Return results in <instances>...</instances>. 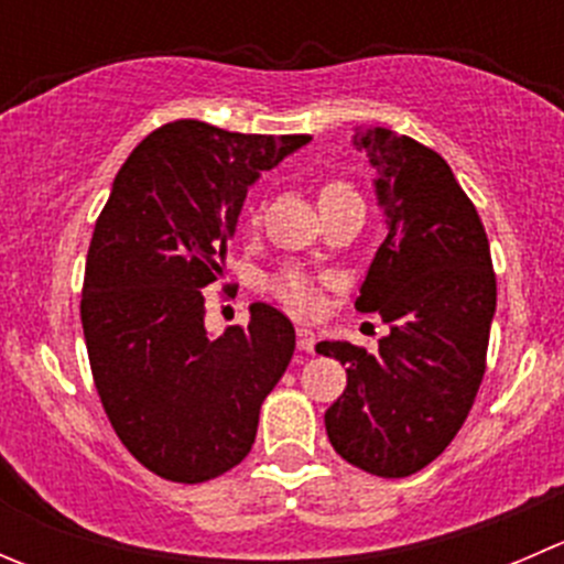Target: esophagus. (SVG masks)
<instances>
[{
	"label": "esophagus",
	"instance_id": "34e87169",
	"mask_svg": "<svg viewBox=\"0 0 564 564\" xmlns=\"http://www.w3.org/2000/svg\"><path fill=\"white\" fill-rule=\"evenodd\" d=\"M297 346H300V351H314V346H316V335H314V329L311 327H297Z\"/></svg>",
	"mask_w": 564,
	"mask_h": 564
}]
</instances>
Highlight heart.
<instances>
[{"instance_id": "obj_1", "label": "heart", "mask_w": 564, "mask_h": 564, "mask_svg": "<svg viewBox=\"0 0 564 564\" xmlns=\"http://www.w3.org/2000/svg\"><path fill=\"white\" fill-rule=\"evenodd\" d=\"M340 193H355V191H351L346 182H338V180L324 182L322 191H318V202H322V198L340 196ZM270 289L272 294L286 305V308L294 311V314H314L318 308V292L314 281H311L308 275H303V272H294V270L281 272L278 278H272Z\"/></svg>"}]
</instances>
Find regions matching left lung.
<instances>
[{"label": "left lung", "instance_id": "1", "mask_svg": "<svg viewBox=\"0 0 564 564\" xmlns=\"http://www.w3.org/2000/svg\"><path fill=\"white\" fill-rule=\"evenodd\" d=\"M355 147L377 172L388 224L355 308L377 311L390 335L377 355L346 340L316 344L346 366L324 425L351 466L406 477L442 456L475 403L497 275L480 215L440 152L388 128L357 130Z\"/></svg>", "mask_w": 564, "mask_h": 564}]
</instances>
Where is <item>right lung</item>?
Returning a JSON list of instances; mask_svg holds the SVG:
<instances>
[{"label": "right lung", "mask_w": 564, "mask_h": 564, "mask_svg": "<svg viewBox=\"0 0 564 564\" xmlns=\"http://www.w3.org/2000/svg\"><path fill=\"white\" fill-rule=\"evenodd\" d=\"M308 141L176 119L130 152L95 224L82 294L95 388L130 456L166 480L240 464L292 360L281 311L253 303L248 327L213 338L202 289L224 275L248 185Z\"/></svg>", "instance_id": "obj_1"}]
</instances>
